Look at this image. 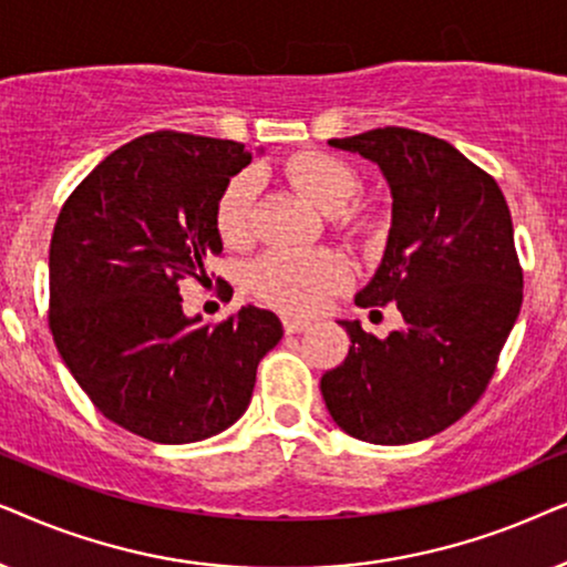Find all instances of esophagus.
Returning <instances> with one entry per match:
<instances>
[{
  "label": "esophagus",
  "mask_w": 567,
  "mask_h": 567,
  "mask_svg": "<svg viewBox=\"0 0 567 567\" xmlns=\"http://www.w3.org/2000/svg\"><path fill=\"white\" fill-rule=\"evenodd\" d=\"M282 327H285V331H288V334H300V331H306L308 327H311V321L298 319V316H285Z\"/></svg>",
  "instance_id": "obj_1"
}]
</instances>
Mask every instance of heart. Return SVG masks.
<instances>
[{"instance_id":"b5f03b06","label":"heart","mask_w":567,"mask_h":567,"mask_svg":"<svg viewBox=\"0 0 567 567\" xmlns=\"http://www.w3.org/2000/svg\"><path fill=\"white\" fill-rule=\"evenodd\" d=\"M285 176L323 213H337V220H358L352 199L360 194V173L342 157L303 150L288 157ZM256 178L251 173L233 176L220 192L215 207L217 233L228 246H244L251 236V205ZM344 264L329 251H269L248 267V288L259 300L285 313H313L323 300L342 288Z\"/></svg>"}]
</instances>
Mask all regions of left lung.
Masks as SVG:
<instances>
[{"label":"left lung","instance_id":"1","mask_svg":"<svg viewBox=\"0 0 567 567\" xmlns=\"http://www.w3.org/2000/svg\"><path fill=\"white\" fill-rule=\"evenodd\" d=\"M329 145L386 178V251L354 303L396 306L402 327L379 339L339 321L352 344L321 375L323 402L358 441H425L477 404L518 319L524 275L511 209L493 176L430 134L386 126Z\"/></svg>","mask_w":567,"mask_h":567}]
</instances>
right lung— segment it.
<instances>
[{
    "label": "right lung",
    "instance_id": "obj_1",
    "mask_svg": "<svg viewBox=\"0 0 567 567\" xmlns=\"http://www.w3.org/2000/svg\"><path fill=\"white\" fill-rule=\"evenodd\" d=\"M251 163L233 140L153 132L118 147L74 188L49 251V327L74 381L105 414L155 443L205 441L251 402L256 365L282 339L244 306L202 327L178 282L223 251L215 207Z\"/></svg>",
    "mask_w": 567,
    "mask_h": 567
}]
</instances>
